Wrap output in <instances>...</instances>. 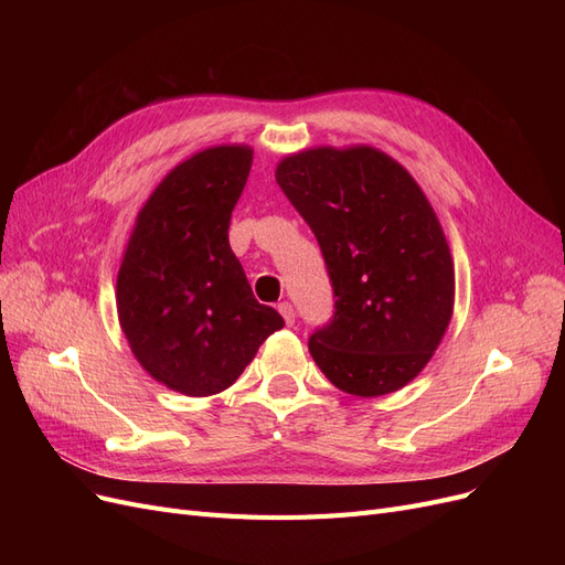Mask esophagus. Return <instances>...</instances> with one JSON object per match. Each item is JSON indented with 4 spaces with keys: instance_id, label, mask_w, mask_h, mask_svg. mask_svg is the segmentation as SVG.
<instances>
[{
    "instance_id": "34e87169",
    "label": "esophagus",
    "mask_w": 565,
    "mask_h": 565,
    "mask_svg": "<svg viewBox=\"0 0 565 565\" xmlns=\"http://www.w3.org/2000/svg\"><path fill=\"white\" fill-rule=\"evenodd\" d=\"M278 311H280V316L285 318L287 324H295V306L292 303H289V301L278 303Z\"/></svg>"
}]
</instances>
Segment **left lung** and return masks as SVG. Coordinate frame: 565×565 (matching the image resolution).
Segmentation results:
<instances>
[{"label": "left lung", "instance_id": "8db88e82", "mask_svg": "<svg viewBox=\"0 0 565 565\" xmlns=\"http://www.w3.org/2000/svg\"><path fill=\"white\" fill-rule=\"evenodd\" d=\"M276 181L313 231L334 311L309 351L337 388L384 396L415 380L452 316L455 270L429 200L384 152L313 148Z\"/></svg>", "mask_w": 565, "mask_h": 565}]
</instances>
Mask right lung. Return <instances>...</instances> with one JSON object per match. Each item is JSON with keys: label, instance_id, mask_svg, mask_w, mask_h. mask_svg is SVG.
<instances>
[{"label": "right lung", "instance_id": "1", "mask_svg": "<svg viewBox=\"0 0 565 565\" xmlns=\"http://www.w3.org/2000/svg\"><path fill=\"white\" fill-rule=\"evenodd\" d=\"M249 167L247 146H216L172 169L139 212L119 266L117 313L136 361L185 396L228 388L285 324L254 299L228 245Z\"/></svg>", "mask_w": 565, "mask_h": 565}]
</instances>
